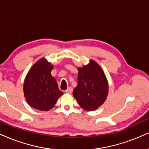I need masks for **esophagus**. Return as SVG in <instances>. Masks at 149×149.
I'll use <instances>...</instances> for the list:
<instances>
[{"mask_svg":"<svg viewBox=\"0 0 149 149\" xmlns=\"http://www.w3.org/2000/svg\"><path fill=\"white\" fill-rule=\"evenodd\" d=\"M72 91H73L72 88L68 87V89L65 90V93H68V94H71V93H72Z\"/></svg>","mask_w":149,"mask_h":149,"instance_id":"obj_1","label":"esophagus"}]
</instances>
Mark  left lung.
<instances>
[{
  "label": "left lung",
  "mask_w": 149,
  "mask_h": 149,
  "mask_svg": "<svg viewBox=\"0 0 149 149\" xmlns=\"http://www.w3.org/2000/svg\"><path fill=\"white\" fill-rule=\"evenodd\" d=\"M78 84L73 96L79 106L87 111L97 109L105 102L108 94V83L101 66L94 60L77 68Z\"/></svg>",
  "instance_id": "obj_1"
}]
</instances>
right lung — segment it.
<instances>
[{
	"instance_id": "add662e5",
	"label": "right lung",
	"mask_w": 149,
	"mask_h": 149,
	"mask_svg": "<svg viewBox=\"0 0 149 149\" xmlns=\"http://www.w3.org/2000/svg\"><path fill=\"white\" fill-rule=\"evenodd\" d=\"M54 65L46 58H40L31 67L24 80L25 100L31 107L38 111H49L63 95L51 74Z\"/></svg>"
}]
</instances>
